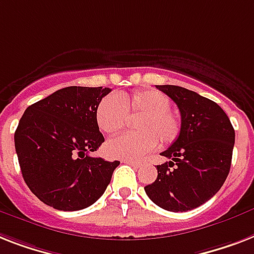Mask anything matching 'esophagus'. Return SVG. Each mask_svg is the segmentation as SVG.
<instances>
[{
	"label": "esophagus",
	"mask_w": 254,
	"mask_h": 254,
	"mask_svg": "<svg viewBox=\"0 0 254 254\" xmlns=\"http://www.w3.org/2000/svg\"><path fill=\"white\" fill-rule=\"evenodd\" d=\"M124 163H127V164H130V166L135 167V168H139L142 166L141 162H135V160H123Z\"/></svg>",
	"instance_id": "1"
}]
</instances>
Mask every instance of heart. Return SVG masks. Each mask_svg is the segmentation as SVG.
<instances>
[{"instance_id": "1", "label": "heart", "mask_w": 254, "mask_h": 254, "mask_svg": "<svg viewBox=\"0 0 254 254\" xmlns=\"http://www.w3.org/2000/svg\"><path fill=\"white\" fill-rule=\"evenodd\" d=\"M166 94L154 88L124 92L117 98L102 99L96 108V123L103 133L113 135L127 127V119L134 121L137 133L125 134L107 142L106 151L117 159H139L158 146L175 142L181 130L180 115L170 108Z\"/></svg>"}]
</instances>
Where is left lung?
Masks as SVG:
<instances>
[{
    "label": "left lung",
    "mask_w": 254,
    "mask_h": 254,
    "mask_svg": "<svg viewBox=\"0 0 254 254\" xmlns=\"http://www.w3.org/2000/svg\"><path fill=\"white\" fill-rule=\"evenodd\" d=\"M181 115L176 141L162 152L170 162L156 166L158 177L145 187L155 205L168 211H189L216 194L230 174L235 130L215 102L184 87L156 86Z\"/></svg>",
    "instance_id": "left-lung-1"
}]
</instances>
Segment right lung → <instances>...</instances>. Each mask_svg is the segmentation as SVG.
Masks as SVG:
<instances>
[{
    "mask_svg": "<svg viewBox=\"0 0 254 254\" xmlns=\"http://www.w3.org/2000/svg\"><path fill=\"white\" fill-rule=\"evenodd\" d=\"M108 87L70 86L34 103L14 142L27 187L53 209L75 211L98 201L120 162L92 158L104 142L96 108Z\"/></svg>",
    "mask_w": 254,
    "mask_h": 254,
    "instance_id": "obj_1",
    "label": "right lung"
}]
</instances>
